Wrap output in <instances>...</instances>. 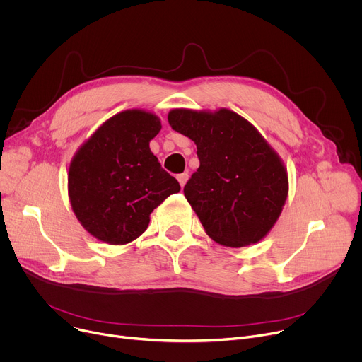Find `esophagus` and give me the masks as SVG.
Segmentation results:
<instances>
[{"label": "esophagus", "instance_id": "34e87169", "mask_svg": "<svg viewBox=\"0 0 362 362\" xmlns=\"http://www.w3.org/2000/svg\"><path fill=\"white\" fill-rule=\"evenodd\" d=\"M187 179H189V175H187V173H180V175H177V180H179V183H180L182 187L186 185Z\"/></svg>", "mask_w": 362, "mask_h": 362}]
</instances>
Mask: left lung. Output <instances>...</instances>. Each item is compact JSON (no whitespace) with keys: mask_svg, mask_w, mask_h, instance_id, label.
Here are the masks:
<instances>
[{"mask_svg":"<svg viewBox=\"0 0 362 362\" xmlns=\"http://www.w3.org/2000/svg\"><path fill=\"white\" fill-rule=\"evenodd\" d=\"M168 119L173 130L196 143L200 166L183 192L206 233L232 247L261 240L288 194L278 154L249 122L226 109H176Z\"/></svg>","mask_w":362,"mask_h":362,"instance_id":"left-lung-1","label":"left lung"}]
</instances>
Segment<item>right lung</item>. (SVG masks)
<instances>
[{
  "label": "right lung",
  "mask_w": 362,
  "mask_h": 362,
  "mask_svg": "<svg viewBox=\"0 0 362 362\" xmlns=\"http://www.w3.org/2000/svg\"><path fill=\"white\" fill-rule=\"evenodd\" d=\"M160 120L141 110L122 112L77 151L69 170V196L81 225L97 239L124 245L148 226L150 214L180 190L150 151Z\"/></svg>",
  "instance_id": "obj_1"
}]
</instances>
